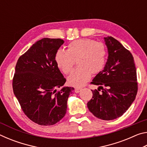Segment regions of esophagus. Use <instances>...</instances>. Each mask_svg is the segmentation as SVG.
<instances>
[{
	"instance_id": "1",
	"label": "esophagus",
	"mask_w": 147,
	"mask_h": 147,
	"mask_svg": "<svg viewBox=\"0 0 147 147\" xmlns=\"http://www.w3.org/2000/svg\"><path fill=\"white\" fill-rule=\"evenodd\" d=\"M81 89H82V88H76L75 89V93H79V92L81 91Z\"/></svg>"
}]
</instances>
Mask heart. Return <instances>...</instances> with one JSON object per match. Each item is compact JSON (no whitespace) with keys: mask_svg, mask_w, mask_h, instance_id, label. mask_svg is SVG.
Segmentation results:
<instances>
[{"mask_svg":"<svg viewBox=\"0 0 147 147\" xmlns=\"http://www.w3.org/2000/svg\"><path fill=\"white\" fill-rule=\"evenodd\" d=\"M106 51L102 43L89 39H80L71 42L67 49H59L54 56L56 63L64 74L72 71L77 60L78 67L68 77V83L73 86H82L91 78V73L98 74L106 63Z\"/></svg>","mask_w":147,"mask_h":147,"instance_id":"obj_1","label":"heart"}]
</instances>
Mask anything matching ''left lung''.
Instances as JSON below:
<instances>
[{"label":"left lung","mask_w":147,"mask_h":147,"mask_svg":"<svg viewBox=\"0 0 147 147\" xmlns=\"http://www.w3.org/2000/svg\"><path fill=\"white\" fill-rule=\"evenodd\" d=\"M104 41L108 58L103 70L91 82L99 87L91 90L93 97L88 107L96 117L109 121L126 112L135 100L138 87L132 54L112 37L104 38Z\"/></svg>","instance_id":"8db88e82"}]
</instances>
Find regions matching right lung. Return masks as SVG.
<instances>
[{"mask_svg":"<svg viewBox=\"0 0 147 147\" xmlns=\"http://www.w3.org/2000/svg\"><path fill=\"white\" fill-rule=\"evenodd\" d=\"M64 41L43 38L35 43L17 60L13 90L24 114L39 125L59 122L67 111L73 88L63 86L66 79L56 63L54 56Z\"/></svg>","mask_w":147,"mask_h":147,"instance_id":"add662e5","label":"right lung"}]
</instances>
